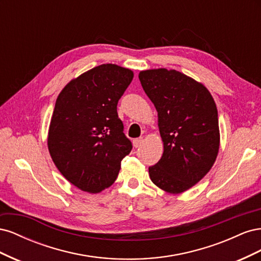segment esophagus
<instances>
[{"label": "esophagus", "mask_w": 261, "mask_h": 261, "mask_svg": "<svg viewBox=\"0 0 261 261\" xmlns=\"http://www.w3.org/2000/svg\"><path fill=\"white\" fill-rule=\"evenodd\" d=\"M143 143H144V139L143 138H136V139L133 140V145H134V147H135V148L140 147L141 145H143Z\"/></svg>", "instance_id": "34e87169"}]
</instances>
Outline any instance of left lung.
Returning a JSON list of instances; mask_svg holds the SVG:
<instances>
[{"label": "left lung", "mask_w": 261, "mask_h": 261, "mask_svg": "<svg viewBox=\"0 0 261 261\" xmlns=\"http://www.w3.org/2000/svg\"><path fill=\"white\" fill-rule=\"evenodd\" d=\"M141 86L158 112L163 154L149 168L152 183L180 194L207 174L220 148L218 110L201 83L175 69L141 70Z\"/></svg>", "instance_id": "8db88e82"}]
</instances>
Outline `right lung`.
I'll return each instance as SVG.
<instances>
[{
    "label": "right lung",
    "instance_id": "right-lung-1",
    "mask_svg": "<svg viewBox=\"0 0 261 261\" xmlns=\"http://www.w3.org/2000/svg\"><path fill=\"white\" fill-rule=\"evenodd\" d=\"M133 77L128 68L102 64L70 81L55 102L49 152L61 174L84 192L111 186L133 148L116 110Z\"/></svg>",
    "mask_w": 261,
    "mask_h": 261
}]
</instances>
